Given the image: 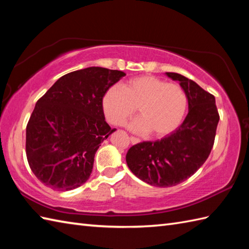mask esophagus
<instances>
[{"label":"esophagus","instance_id":"34e87169","mask_svg":"<svg viewBox=\"0 0 249 249\" xmlns=\"http://www.w3.org/2000/svg\"><path fill=\"white\" fill-rule=\"evenodd\" d=\"M130 141H131L132 143H133V145H134V143H139L141 142L140 139H136V137H134V136H131L130 137Z\"/></svg>","mask_w":249,"mask_h":249}]
</instances>
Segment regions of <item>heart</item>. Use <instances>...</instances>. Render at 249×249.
<instances>
[{
    "instance_id": "1",
    "label": "heart",
    "mask_w": 249,
    "mask_h": 249,
    "mask_svg": "<svg viewBox=\"0 0 249 249\" xmlns=\"http://www.w3.org/2000/svg\"><path fill=\"white\" fill-rule=\"evenodd\" d=\"M101 106L107 120L114 125H124L137 108L142 118L132 123L130 129L137 133L151 131L153 136L163 137L180 125L187 98L178 84L153 75H141L129 80L124 86L107 88Z\"/></svg>"
}]
</instances>
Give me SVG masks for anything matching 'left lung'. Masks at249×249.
Instances as JSON below:
<instances>
[{
    "mask_svg": "<svg viewBox=\"0 0 249 249\" xmlns=\"http://www.w3.org/2000/svg\"><path fill=\"white\" fill-rule=\"evenodd\" d=\"M165 74L183 88L189 113L169 135L136 143L125 156L126 164L137 178L158 187L179 184L200 168L212 150L219 120L213 95L179 73Z\"/></svg>",
    "mask_w": 249,
    "mask_h": 249,
    "instance_id": "left-lung-1",
    "label": "left lung"
}]
</instances>
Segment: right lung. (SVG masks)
Instances as JSON below:
<instances>
[{"label":"right lung","mask_w":249,"mask_h":249,"mask_svg":"<svg viewBox=\"0 0 249 249\" xmlns=\"http://www.w3.org/2000/svg\"><path fill=\"white\" fill-rule=\"evenodd\" d=\"M125 75L88 67L63 75L37 101L26 125V158L41 183L56 191L84 184L101 142L116 131L104 117L101 100Z\"/></svg>","instance_id":"add662e5"}]
</instances>
